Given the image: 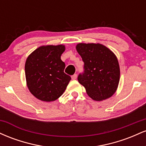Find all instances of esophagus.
<instances>
[{
    "instance_id": "34e87169",
    "label": "esophagus",
    "mask_w": 146,
    "mask_h": 146,
    "mask_svg": "<svg viewBox=\"0 0 146 146\" xmlns=\"http://www.w3.org/2000/svg\"><path fill=\"white\" fill-rule=\"evenodd\" d=\"M71 78H72V80H76V79H77V74H74V75H72Z\"/></svg>"
}]
</instances>
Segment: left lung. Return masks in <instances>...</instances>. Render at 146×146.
<instances>
[{
    "mask_svg": "<svg viewBox=\"0 0 146 146\" xmlns=\"http://www.w3.org/2000/svg\"><path fill=\"white\" fill-rule=\"evenodd\" d=\"M76 49L84 62V71L78 77L79 82L93 100L109 98L119 82V66L115 55L100 44L80 43Z\"/></svg>",
    "mask_w": 146,
    "mask_h": 146,
    "instance_id": "obj_1",
    "label": "left lung"
}]
</instances>
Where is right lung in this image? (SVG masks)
Listing matches in <instances>:
<instances>
[{"mask_svg": "<svg viewBox=\"0 0 146 146\" xmlns=\"http://www.w3.org/2000/svg\"><path fill=\"white\" fill-rule=\"evenodd\" d=\"M64 45L42 46L28 57L25 63L27 84L32 94L44 102L55 101L63 94L71 78L64 72L61 55Z\"/></svg>", "mask_w": 146, "mask_h": 146, "instance_id": "right-lung-1", "label": "right lung"}]
</instances>
